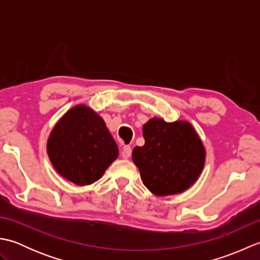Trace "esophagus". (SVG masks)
I'll use <instances>...</instances> for the list:
<instances>
[{
    "label": "esophagus",
    "mask_w": 260,
    "mask_h": 260,
    "mask_svg": "<svg viewBox=\"0 0 260 260\" xmlns=\"http://www.w3.org/2000/svg\"><path fill=\"white\" fill-rule=\"evenodd\" d=\"M132 155V148L129 145H124L123 152H121V156L124 158H128Z\"/></svg>",
    "instance_id": "obj_1"
}]
</instances>
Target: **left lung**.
Here are the masks:
<instances>
[{"label":"left lung","instance_id":"obj_1","mask_svg":"<svg viewBox=\"0 0 260 260\" xmlns=\"http://www.w3.org/2000/svg\"><path fill=\"white\" fill-rule=\"evenodd\" d=\"M143 136L145 144L134 148L133 162L147 189L159 197L189 189L206 161V151L192 125L154 117L143 126Z\"/></svg>","mask_w":260,"mask_h":260}]
</instances>
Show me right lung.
Wrapping results in <instances>:
<instances>
[{
    "label": "right lung",
    "mask_w": 260,
    "mask_h": 260,
    "mask_svg": "<svg viewBox=\"0 0 260 260\" xmlns=\"http://www.w3.org/2000/svg\"><path fill=\"white\" fill-rule=\"evenodd\" d=\"M47 150L57 172L77 185L101 179L118 156V147L105 121L85 105L62 116L49 136Z\"/></svg>",
    "instance_id": "1"
}]
</instances>
